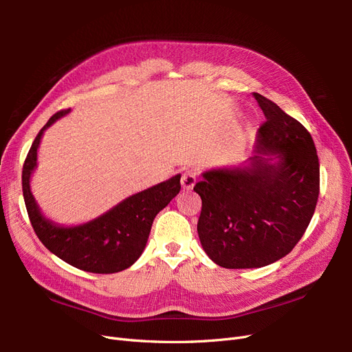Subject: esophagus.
I'll return each instance as SVG.
<instances>
[{"label":"esophagus","instance_id":"obj_1","mask_svg":"<svg viewBox=\"0 0 352 352\" xmlns=\"http://www.w3.org/2000/svg\"><path fill=\"white\" fill-rule=\"evenodd\" d=\"M197 182V173L194 170H185L182 173V179H180V184H182V188L186 190H190L194 188Z\"/></svg>","mask_w":352,"mask_h":352}]
</instances>
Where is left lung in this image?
<instances>
[{
  "instance_id": "left-lung-1",
  "label": "left lung",
  "mask_w": 352,
  "mask_h": 352,
  "mask_svg": "<svg viewBox=\"0 0 352 352\" xmlns=\"http://www.w3.org/2000/svg\"><path fill=\"white\" fill-rule=\"evenodd\" d=\"M265 122L248 167L208 170L194 186L201 197L198 236L225 269H254L289 254L310 225L320 192V164L311 135L279 105L255 92Z\"/></svg>"
}]
</instances>
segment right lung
<instances>
[{
  "label": "right lung",
  "mask_w": 352,
  "mask_h": 352,
  "mask_svg": "<svg viewBox=\"0 0 352 352\" xmlns=\"http://www.w3.org/2000/svg\"><path fill=\"white\" fill-rule=\"evenodd\" d=\"M69 111L70 109L60 110L51 117L36 135L26 155L22 188L29 220L39 241L73 267L100 274L122 272L140 258L150 236L154 217L179 194L180 175L126 198L109 212L85 225L74 228L52 225L39 212L30 192L29 179L36 166V151L42 133Z\"/></svg>",
  "instance_id": "obj_1"
}]
</instances>
